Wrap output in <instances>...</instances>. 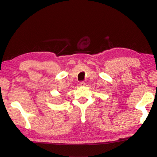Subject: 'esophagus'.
I'll list each match as a JSON object with an SVG mask.
<instances>
[{"label": "esophagus", "mask_w": 157, "mask_h": 157, "mask_svg": "<svg viewBox=\"0 0 157 157\" xmlns=\"http://www.w3.org/2000/svg\"><path fill=\"white\" fill-rule=\"evenodd\" d=\"M85 84H86V83H85L84 81H81V82H80V83H79L80 86H84V85H85Z\"/></svg>", "instance_id": "1"}]
</instances>
